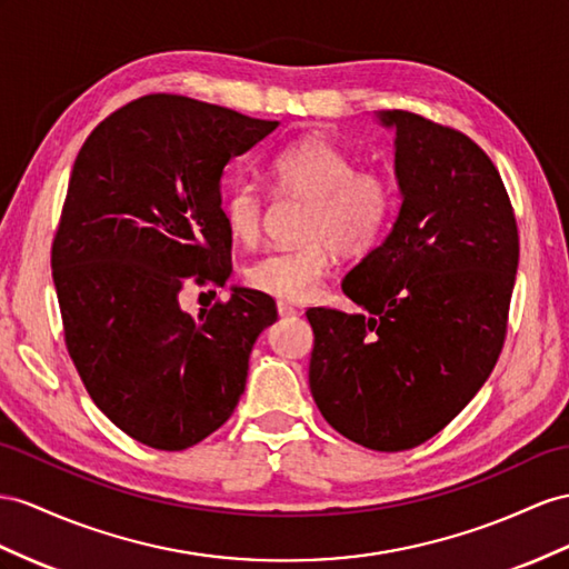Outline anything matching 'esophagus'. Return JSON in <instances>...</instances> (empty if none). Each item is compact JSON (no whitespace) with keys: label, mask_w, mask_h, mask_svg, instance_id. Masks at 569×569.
<instances>
[{"label":"esophagus","mask_w":569,"mask_h":569,"mask_svg":"<svg viewBox=\"0 0 569 569\" xmlns=\"http://www.w3.org/2000/svg\"><path fill=\"white\" fill-rule=\"evenodd\" d=\"M276 310H279L281 317H296V315H300V310L296 308V305H290V302H286V300L276 302Z\"/></svg>","instance_id":"1"}]
</instances>
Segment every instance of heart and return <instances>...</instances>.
I'll use <instances>...</instances> for the list:
<instances>
[{
    "label": "heart",
    "instance_id": "obj_1",
    "mask_svg": "<svg viewBox=\"0 0 569 569\" xmlns=\"http://www.w3.org/2000/svg\"><path fill=\"white\" fill-rule=\"evenodd\" d=\"M353 156L322 137L286 146L271 158L269 178L279 194L308 199L302 244L269 250L247 269V281L281 300H308L329 273L333 250L343 257L368 252L382 238L397 209L395 184L385 172L356 170ZM264 192L250 180L230 182L223 221L240 242H254L264 218Z\"/></svg>",
    "mask_w": 569,
    "mask_h": 569
}]
</instances>
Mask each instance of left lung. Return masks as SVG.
<instances>
[{"label":"left lung","mask_w":569,"mask_h":569,"mask_svg":"<svg viewBox=\"0 0 569 569\" xmlns=\"http://www.w3.org/2000/svg\"><path fill=\"white\" fill-rule=\"evenodd\" d=\"M397 129L401 209L346 273L366 315L310 308V391L327 423L368 449H413L486 385L500 358L519 232L498 168L476 141L406 110Z\"/></svg>","instance_id":"obj_1"}]
</instances>
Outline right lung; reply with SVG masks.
Here are the masks:
<instances>
[{
	"instance_id": "1",
	"label": "right lung",
	"mask_w": 569,
	"mask_h": 569,
	"mask_svg": "<svg viewBox=\"0 0 569 569\" xmlns=\"http://www.w3.org/2000/svg\"><path fill=\"white\" fill-rule=\"evenodd\" d=\"M276 127L151 93L100 122L74 160L52 242L67 351L98 409L146 447L180 451L221 428L279 317L252 288L197 317L180 308L187 283L228 281L223 168Z\"/></svg>"
}]
</instances>
